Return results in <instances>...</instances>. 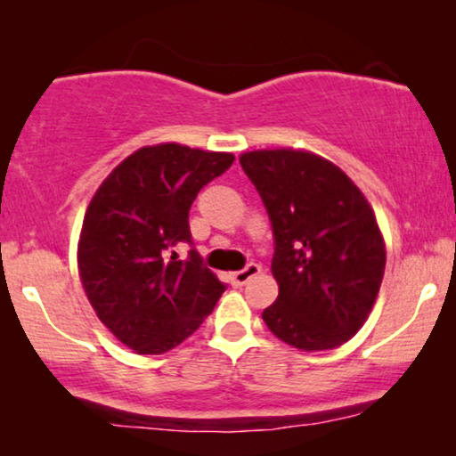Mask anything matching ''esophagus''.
Returning a JSON list of instances; mask_svg holds the SVG:
<instances>
[{
    "label": "esophagus",
    "instance_id": "1",
    "mask_svg": "<svg viewBox=\"0 0 456 456\" xmlns=\"http://www.w3.org/2000/svg\"><path fill=\"white\" fill-rule=\"evenodd\" d=\"M259 272H261V267L257 264H247L242 270L230 273V282H232V286H245L248 280L257 276Z\"/></svg>",
    "mask_w": 456,
    "mask_h": 456
}]
</instances>
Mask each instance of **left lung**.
Wrapping results in <instances>:
<instances>
[{
	"label": "left lung",
	"mask_w": 456,
	"mask_h": 456,
	"mask_svg": "<svg viewBox=\"0 0 456 456\" xmlns=\"http://www.w3.org/2000/svg\"><path fill=\"white\" fill-rule=\"evenodd\" d=\"M272 222L276 303L264 311L273 336L301 351L353 338L376 303L386 251L376 216L351 178L307 151L240 155Z\"/></svg>",
	"instance_id": "left-lung-1"
}]
</instances>
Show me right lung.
Returning <instances> with one entry per match:
<instances>
[{"label":"right lung","mask_w":456,"mask_h":456,"mask_svg":"<svg viewBox=\"0 0 456 456\" xmlns=\"http://www.w3.org/2000/svg\"><path fill=\"white\" fill-rule=\"evenodd\" d=\"M232 161V153L176 142L142 147L103 180L86 209L80 282L105 328L139 354L178 346L226 290L192 247L189 211ZM178 241L191 245L186 260L173 251Z\"/></svg>","instance_id":"right-lung-1"}]
</instances>
